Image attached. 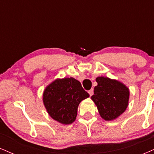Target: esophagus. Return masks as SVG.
Listing matches in <instances>:
<instances>
[{
	"instance_id": "34e87169",
	"label": "esophagus",
	"mask_w": 154,
	"mask_h": 154,
	"mask_svg": "<svg viewBox=\"0 0 154 154\" xmlns=\"http://www.w3.org/2000/svg\"><path fill=\"white\" fill-rule=\"evenodd\" d=\"M88 93H89L91 96H92L93 95V89H91L90 91H88Z\"/></svg>"
}]
</instances>
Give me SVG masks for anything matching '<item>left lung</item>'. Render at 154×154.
<instances>
[{"label":"left lung","instance_id":"obj_1","mask_svg":"<svg viewBox=\"0 0 154 154\" xmlns=\"http://www.w3.org/2000/svg\"><path fill=\"white\" fill-rule=\"evenodd\" d=\"M98 85L91 96L100 116L106 121H111L125 112L129 103L130 91L125 85L109 77H98Z\"/></svg>","mask_w":154,"mask_h":154}]
</instances>
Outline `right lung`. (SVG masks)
Masks as SVG:
<instances>
[{"label": "right lung", "mask_w": 154, "mask_h": 154, "mask_svg": "<svg viewBox=\"0 0 154 154\" xmlns=\"http://www.w3.org/2000/svg\"><path fill=\"white\" fill-rule=\"evenodd\" d=\"M90 95L73 77L56 79L45 88L43 100L49 115L58 122L70 125L75 122L77 109Z\"/></svg>", "instance_id": "1"}]
</instances>
